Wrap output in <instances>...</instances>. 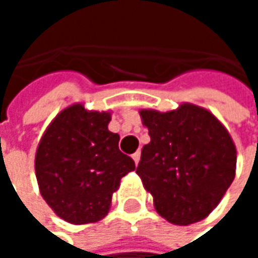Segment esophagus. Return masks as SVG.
I'll list each match as a JSON object with an SVG mask.
<instances>
[{"label":"esophagus","instance_id":"obj_1","mask_svg":"<svg viewBox=\"0 0 258 258\" xmlns=\"http://www.w3.org/2000/svg\"><path fill=\"white\" fill-rule=\"evenodd\" d=\"M133 160H134L136 164H139V161H140V151H137V152L133 154Z\"/></svg>","mask_w":258,"mask_h":258}]
</instances>
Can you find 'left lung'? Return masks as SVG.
I'll return each instance as SVG.
<instances>
[{
	"label": "left lung",
	"instance_id": "left-lung-1",
	"mask_svg": "<svg viewBox=\"0 0 258 258\" xmlns=\"http://www.w3.org/2000/svg\"><path fill=\"white\" fill-rule=\"evenodd\" d=\"M151 142L136 173L169 223L189 226L206 218L236 175V146L206 109L182 103L176 110H140Z\"/></svg>",
	"mask_w": 258,
	"mask_h": 258
}]
</instances>
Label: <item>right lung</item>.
<instances>
[{"instance_id":"1","label":"right lung","mask_w":258,"mask_h":258,"mask_svg":"<svg viewBox=\"0 0 258 258\" xmlns=\"http://www.w3.org/2000/svg\"><path fill=\"white\" fill-rule=\"evenodd\" d=\"M110 112L76 103L59 112L40 139L35 176L40 194L70 224L97 223L110 209L121 179L136 169L109 131Z\"/></svg>"}]
</instances>
